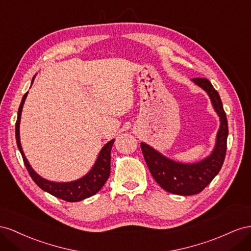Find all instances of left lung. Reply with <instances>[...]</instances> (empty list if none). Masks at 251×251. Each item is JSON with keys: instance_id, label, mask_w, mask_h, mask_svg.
<instances>
[{"instance_id": "1", "label": "left lung", "mask_w": 251, "mask_h": 251, "mask_svg": "<svg viewBox=\"0 0 251 251\" xmlns=\"http://www.w3.org/2000/svg\"><path fill=\"white\" fill-rule=\"evenodd\" d=\"M191 82L208 95L220 118V128L211 153L196 163H181L169 159L146 143H141L144 159L155 182L164 190L180 196L197 195L213 180L223 165L227 148V118L218 91L207 78L195 77Z\"/></svg>"}]
</instances>
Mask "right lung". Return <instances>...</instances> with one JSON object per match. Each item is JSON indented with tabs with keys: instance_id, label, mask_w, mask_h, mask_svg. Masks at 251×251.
<instances>
[{
	"instance_id": "obj_1",
	"label": "right lung",
	"mask_w": 251,
	"mask_h": 251,
	"mask_svg": "<svg viewBox=\"0 0 251 251\" xmlns=\"http://www.w3.org/2000/svg\"><path fill=\"white\" fill-rule=\"evenodd\" d=\"M34 77L35 75L32 77L31 85L34 81ZM28 91L24 95L18 110V119L16 123V139L18 148L21 154H22L25 166L34 183L37 184L41 189L50 193V195H52L55 198L62 199L64 201L67 202H80L82 200H85L96 195V193L103 187L104 184L108 180V177L110 176V152L114 143V139H112L108 143H106L102 147L101 151L99 152V155L97 157L96 163L94 164V166L91 167V169L84 176L71 182H53L46 180V178L42 177L33 170L29 162L26 159L22 145H21L20 122L21 114H22L23 110V105L25 103Z\"/></svg>"
}]
</instances>
